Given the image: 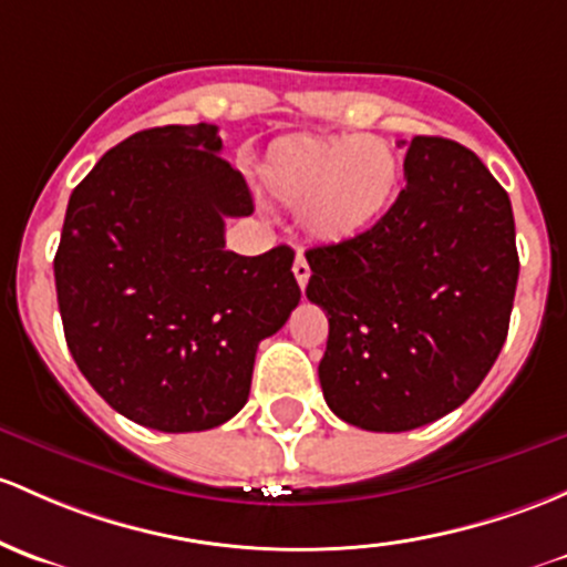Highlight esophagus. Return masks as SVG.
<instances>
[{
  "mask_svg": "<svg viewBox=\"0 0 567 567\" xmlns=\"http://www.w3.org/2000/svg\"><path fill=\"white\" fill-rule=\"evenodd\" d=\"M293 274H296V282H299V288L303 290L307 288V282H309V264H307V258H303V255L299 252L296 255V264H293Z\"/></svg>",
  "mask_w": 567,
  "mask_h": 567,
  "instance_id": "esophagus-1",
  "label": "esophagus"
}]
</instances>
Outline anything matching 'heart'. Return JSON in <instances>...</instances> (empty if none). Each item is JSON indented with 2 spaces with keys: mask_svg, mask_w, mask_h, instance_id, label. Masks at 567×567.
I'll return each instance as SVG.
<instances>
[{
  "mask_svg": "<svg viewBox=\"0 0 567 567\" xmlns=\"http://www.w3.org/2000/svg\"><path fill=\"white\" fill-rule=\"evenodd\" d=\"M264 187L296 206L303 234L339 244L380 223L399 187V157L374 135H290L268 148Z\"/></svg>",
  "mask_w": 567,
  "mask_h": 567,
  "instance_id": "b5f03b06",
  "label": "heart"
}]
</instances>
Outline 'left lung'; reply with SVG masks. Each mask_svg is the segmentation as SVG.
I'll use <instances>...</instances> for the list:
<instances>
[{
  "instance_id": "8db88e82",
  "label": "left lung",
  "mask_w": 567,
  "mask_h": 567,
  "mask_svg": "<svg viewBox=\"0 0 567 567\" xmlns=\"http://www.w3.org/2000/svg\"><path fill=\"white\" fill-rule=\"evenodd\" d=\"M372 230L307 252L329 315L318 374L348 424L408 432L481 385L508 337L519 255L508 193L462 143L415 135Z\"/></svg>"
}]
</instances>
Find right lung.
I'll use <instances>...</instances> for the list:
<instances>
[{
    "label": "right lung",
    "instance_id": "obj_1",
    "mask_svg": "<svg viewBox=\"0 0 567 567\" xmlns=\"http://www.w3.org/2000/svg\"><path fill=\"white\" fill-rule=\"evenodd\" d=\"M214 124L141 130L100 157L64 214L53 258L64 339L116 413L204 432L247 404L260 339L301 290L293 249H225V219L255 212Z\"/></svg>",
    "mask_w": 567,
    "mask_h": 567
}]
</instances>
